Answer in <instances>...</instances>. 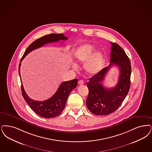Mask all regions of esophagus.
<instances>
[{"mask_svg": "<svg viewBox=\"0 0 152 152\" xmlns=\"http://www.w3.org/2000/svg\"><path fill=\"white\" fill-rule=\"evenodd\" d=\"M84 84V81L83 80H79V85H83Z\"/></svg>", "mask_w": 152, "mask_h": 152, "instance_id": "esophagus-1", "label": "esophagus"}]
</instances>
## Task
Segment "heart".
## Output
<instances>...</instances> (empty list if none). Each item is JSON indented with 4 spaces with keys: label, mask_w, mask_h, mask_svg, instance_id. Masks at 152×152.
<instances>
[{
    "label": "heart",
    "mask_w": 152,
    "mask_h": 152,
    "mask_svg": "<svg viewBox=\"0 0 152 152\" xmlns=\"http://www.w3.org/2000/svg\"><path fill=\"white\" fill-rule=\"evenodd\" d=\"M95 47L91 44H84L79 46L74 53L76 61L80 63H85L84 69L89 75L98 73L103 68L105 62V56L102 53H95Z\"/></svg>",
    "instance_id": "heart-1"
}]
</instances>
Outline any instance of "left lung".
I'll list each match as a JSON object with an SVG mask.
<instances>
[{
    "label": "left lung",
    "instance_id": "left-lung-1",
    "mask_svg": "<svg viewBox=\"0 0 152 152\" xmlns=\"http://www.w3.org/2000/svg\"><path fill=\"white\" fill-rule=\"evenodd\" d=\"M110 64L89 79L87 87L89 94L86 99V106L96 115H107L119 108L127 96L131 85V62L121 47L111 42ZM113 65L119 68L120 74L117 84L114 88H107L102 82L109 68Z\"/></svg>",
    "mask_w": 152,
    "mask_h": 152
}]
</instances>
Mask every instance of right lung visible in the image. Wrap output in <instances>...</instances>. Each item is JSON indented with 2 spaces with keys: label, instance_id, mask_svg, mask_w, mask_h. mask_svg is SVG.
I'll use <instances>...</instances> for the list:
<instances>
[{
  "label": "right lung",
  "instance_id": "1",
  "mask_svg": "<svg viewBox=\"0 0 152 152\" xmlns=\"http://www.w3.org/2000/svg\"><path fill=\"white\" fill-rule=\"evenodd\" d=\"M68 38L64 36L63 34H50L37 39L31 44L25 50L19 64L18 73L20 77L21 83H22L20 71L21 62L27 55L31 51L39 48L47 43L56 42L59 41L66 40ZM77 82L78 80L77 79L63 82L54 94L51 97L44 101H37L31 99L25 93L23 85L22 84L21 85V88L23 97L34 113L45 118H52L61 114L62 111L64 109L69 94L71 91L77 86Z\"/></svg>",
  "mask_w": 152,
  "mask_h": 152
}]
</instances>
